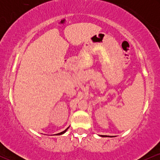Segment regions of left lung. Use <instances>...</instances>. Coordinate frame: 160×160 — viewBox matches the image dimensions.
<instances>
[{
  "label": "left lung",
  "mask_w": 160,
  "mask_h": 160,
  "mask_svg": "<svg viewBox=\"0 0 160 160\" xmlns=\"http://www.w3.org/2000/svg\"><path fill=\"white\" fill-rule=\"evenodd\" d=\"M102 137H107V136H106V135H104V136H102Z\"/></svg>",
  "instance_id": "8db88e82"
}]
</instances>
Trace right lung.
Masks as SVG:
<instances>
[{
	"label": "right lung",
	"mask_w": 160,
	"mask_h": 160,
	"mask_svg": "<svg viewBox=\"0 0 160 160\" xmlns=\"http://www.w3.org/2000/svg\"><path fill=\"white\" fill-rule=\"evenodd\" d=\"M69 127H68L67 128H66V129L65 130V131H63V132H60V133H58V134H56V135H62V134H64V133H65V132L66 131H67V130H68V128Z\"/></svg>",
	"instance_id": "right-lung-1"
}]
</instances>
